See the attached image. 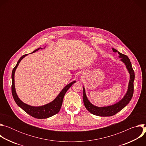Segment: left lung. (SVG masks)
<instances>
[{
    "mask_svg": "<svg viewBox=\"0 0 146 146\" xmlns=\"http://www.w3.org/2000/svg\"><path fill=\"white\" fill-rule=\"evenodd\" d=\"M112 50L114 52H118V54H119L118 57L121 58L120 60L122 61L125 64V65L129 73L130 79L127 93L123 96L122 99H121L119 102L114 104V105L108 106L98 107L94 105L88 99L86 95L85 88L83 86V102H84L85 107L91 113L95 115L100 117L112 116L120 111L129 103L133 94V82L135 80V72L132 67V64L131 62H130V59L127 55L121 54L115 48H112Z\"/></svg>",
    "mask_w": 146,
    "mask_h": 146,
    "instance_id": "obj_1",
    "label": "left lung"
}]
</instances>
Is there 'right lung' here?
<instances>
[{
  "instance_id": "add662e5",
  "label": "right lung",
  "mask_w": 146,
  "mask_h": 146,
  "mask_svg": "<svg viewBox=\"0 0 146 146\" xmlns=\"http://www.w3.org/2000/svg\"><path fill=\"white\" fill-rule=\"evenodd\" d=\"M45 48V47H44ZM40 49H43L42 48H38L35 51H33L32 53L35 52L36 51H38ZM28 54H25L19 58L18 61L17 62V64L16 66L14 67L12 71V74H11V78H12V86H11V92L12 95L13 96V98L17 103V105L21 108L23 110H24L27 113L29 114L30 115L38 119H43V118H49L56 114H57L62 106V102H63L64 97L65 96V94L67 92V91L71 87V86L76 82V81H73L71 82L69 84L66 85L62 91L60 92V93L58 94V95L55 98L54 100H53L52 102L46 104V105L41 106H32L27 104L24 103L21 100L15 91V84H14V74L15 72L24 57L27 56Z\"/></svg>"
}]
</instances>
